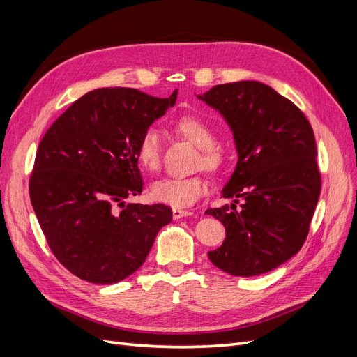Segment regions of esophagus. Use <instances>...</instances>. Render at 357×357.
I'll list each match as a JSON object with an SVG mask.
<instances>
[{
    "label": "esophagus",
    "mask_w": 357,
    "mask_h": 357,
    "mask_svg": "<svg viewBox=\"0 0 357 357\" xmlns=\"http://www.w3.org/2000/svg\"><path fill=\"white\" fill-rule=\"evenodd\" d=\"M193 213L189 210H181V208H174L172 210V218L174 219H181V218H188V215H192Z\"/></svg>",
    "instance_id": "1"
}]
</instances>
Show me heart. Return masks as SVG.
Masks as SVG:
<instances>
[{
    "mask_svg": "<svg viewBox=\"0 0 357 357\" xmlns=\"http://www.w3.org/2000/svg\"><path fill=\"white\" fill-rule=\"evenodd\" d=\"M174 131L199 149L197 165L208 172H218L225 164V153L214 146L213 129L197 116H183L174 122ZM137 160L147 172L158 171L160 165L159 135L153 128L143 132L137 144ZM207 192V180L202 176L186 178H162L150 186L153 201L171 205L174 208H188Z\"/></svg>",
    "mask_w": 357,
    "mask_h": 357,
    "instance_id": "1",
    "label": "heart"
}]
</instances>
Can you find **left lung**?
Here are the masks:
<instances>
[{"label":"left lung","instance_id":"left-lung-1","mask_svg":"<svg viewBox=\"0 0 357 357\" xmlns=\"http://www.w3.org/2000/svg\"><path fill=\"white\" fill-rule=\"evenodd\" d=\"M197 96L223 116L238 153L222 189L234 202L205 211L226 231L208 259L236 277L273 271L305 243L320 197L312 128L294 102L261 82L218 84Z\"/></svg>","mask_w":357,"mask_h":357}]
</instances>
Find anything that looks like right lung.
<instances>
[{"label":"right lung","instance_id":"obj_1","mask_svg":"<svg viewBox=\"0 0 357 357\" xmlns=\"http://www.w3.org/2000/svg\"><path fill=\"white\" fill-rule=\"evenodd\" d=\"M129 88L95 89L74 101L38 144L29 197L52 253L70 273L113 284L142 266L162 226L164 204H128L143 180L137 144L176 104Z\"/></svg>","mask_w":357,"mask_h":357}]
</instances>
